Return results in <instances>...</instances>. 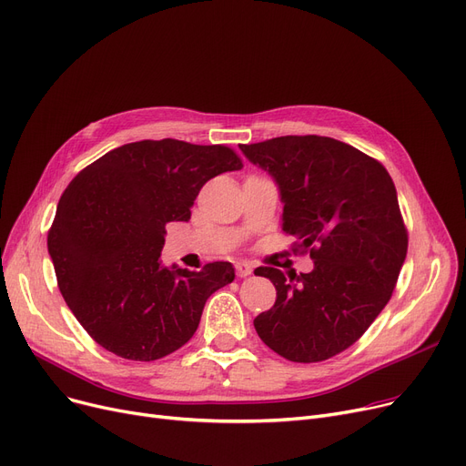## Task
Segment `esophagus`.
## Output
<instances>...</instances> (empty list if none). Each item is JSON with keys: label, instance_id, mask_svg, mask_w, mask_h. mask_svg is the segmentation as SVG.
I'll list each match as a JSON object with an SVG mask.
<instances>
[{"label": "esophagus", "instance_id": "obj_1", "mask_svg": "<svg viewBox=\"0 0 466 466\" xmlns=\"http://www.w3.org/2000/svg\"><path fill=\"white\" fill-rule=\"evenodd\" d=\"M236 272L239 278H248V276H251L253 268H251V265H248V262H236Z\"/></svg>", "mask_w": 466, "mask_h": 466}]
</instances>
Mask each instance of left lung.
I'll return each mask as SVG.
<instances>
[{
  "instance_id": "1",
  "label": "left lung",
  "mask_w": 466,
  "mask_h": 466,
  "mask_svg": "<svg viewBox=\"0 0 466 466\" xmlns=\"http://www.w3.org/2000/svg\"><path fill=\"white\" fill-rule=\"evenodd\" d=\"M268 171L283 201L281 230L310 253L314 270L258 267L276 302L255 318L262 342L289 361L314 363L347 350L387 307L408 255V228L389 171L340 140L288 135L239 145Z\"/></svg>"
}]
</instances>
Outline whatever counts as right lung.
I'll list each match as a JSON object with an SVG mask.
<instances>
[{"label":"right lung","mask_w":466,"mask_h":466,"mask_svg":"<svg viewBox=\"0 0 466 466\" xmlns=\"http://www.w3.org/2000/svg\"><path fill=\"white\" fill-rule=\"evenodd\" d=\"M244 167L225 145L138 140L79 171L47 234L58 289L95 342L135 361L164 358L192 339L230 262L199 272L164 268L167 222L188 220L209 178Z\"/></svg>","instance_id":"add662e5"}]
</instances>
